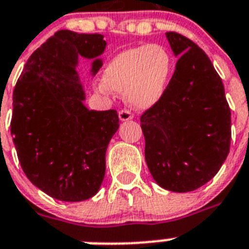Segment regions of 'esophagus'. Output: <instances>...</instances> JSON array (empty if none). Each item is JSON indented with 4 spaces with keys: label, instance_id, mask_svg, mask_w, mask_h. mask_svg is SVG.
I'll return each instance as SVG.
<instances>
[{
    "label": "esophagus",
    "instance_id": "esophagus-1",
    "mask_svg": "<svg viewBox=\"0 0 249 249\" xmlns=\"http://www.w3.org/2000/svg\"><path fill=\"white\" fill-rule=\"evenodd\" d=\"M119 119L121 121H128L133 119V114L129 110H121L119 111Z\"/></svg>",
    "mask_w": 249,
    "mask_h": 249
}]
</instances>
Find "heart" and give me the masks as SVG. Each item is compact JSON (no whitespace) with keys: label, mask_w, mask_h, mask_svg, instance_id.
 Returning a JSON list of instances; mask_svg holds the SVG:
<instances>
[{"label":"heart","mask_w":249,"mask_h":249,"mask_svg":"<svg viewBox=\"0 0 249 249\" xmlns=\"http://www.w3.org/2000/svg\"><path fill=\"white\" fill-rule=\"evenodd\" d=\"M173 71L171 53L161 44L126 48L107 64L98 88L125 93L133 106L148 108L163 97Z\"/></svg>","instance_id":"heart-1"}]
</instances>
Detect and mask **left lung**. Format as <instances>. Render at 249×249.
Returning a JSON list of instances; mask_svg holds the SVG:
<instances>
[{
	"label": "left lung",
	"instance_id": "obj_1",
	"mask_svg": "<svg viewBox=\"0 0 249 249\" xmlns=\"http://www.w3.org/2000/svg\"><path fill=\"white\" fill-rule=\"evenodd\" d=\"M166 38L179 60L163 97L141 118L144 156L160 187L187 193L211 180L228 157L231 114L203 50L175 32Z\"/></svg>",
	"mask_w": 249,
	"mask_h": 249
}]
</instances>
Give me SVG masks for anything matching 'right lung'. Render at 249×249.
<instances>
[{
	"instance_id": "right-lung-1",
	"label": "right lung",
	"mask_w": 249,
	"mask_h": 249,
	"mask_svg": "<svg viewBox=\"0 0 249 249\" xmlns=\"http://www.w3.org/2000/svg\"><path fill=\"white\" fill-rule=\"evenodd\" d=\"M102 34L60 30L33 52L16 83L11 135L26 178L65 202L93 197L105 178L106 151L119 129L115 110H88L79 57L102 66Z\"/></svg>"
}]
</instances>
